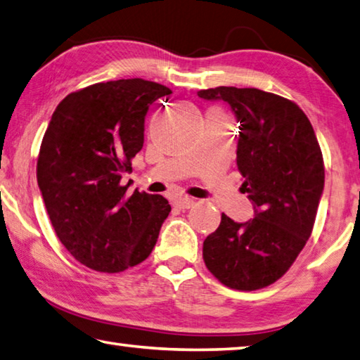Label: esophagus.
<instances>
[{"label":"esophagus","instance_id":"34e87169","mask_svg":"<svg viewBox=\"0 0 360 360\" xmlns=\"http://www.w3.org/2000/svg\"><path fill=\"white\" fill-rule=\"evenodd\" d=\"M194 204H196V200H194L193 198H188V196L176 198L174 200V205L176 207V209H191Z\"/></svg>","mask_w":360,"mask_h":360}]
</instances>
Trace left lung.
<instances>
[{
    "label": "left lung",
    "mask_w": 360,
    "mask_h": 360,
    "mask_svg": "<svg viewBox=\"0 0 360 360\" xmlns=\"http://www.w3.org/2000/svg\"><path fill=\"white\" fill-rule=\"evenodd\" d=\"M198 96L224 101L234 110L242 190L256 209L247 223L223 213L204 240V262L224 286L256 291L280 280L311 236L324 190L323 153L310 120L292 101L236 86L200 90Z\"/></svg>",
    "instance_id": "8db88e82"
}]
</instances>
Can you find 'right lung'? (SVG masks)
Returning a JSON list of instances; mask_svg holds the SVG:
<instances>
[{
	"label": "right lung",
	"instance_id": "add662e5",
	"mask_svg": "<svg viewBox=\"0 0 360 360\" xmlns=\"http://www.w3.org/2000/svg\"><path fill=\"white\" fill-rule=\"evenodd\" d=\"M170 88L101 82L56 105L37 156V185L60 242L80 264L117 274L147 259L170 212L160 194L128 193L123 172L143 147L148 107Z\"/></svg>",
	"mask_w": 360,
	"mask_h": 360
}]
</instances>
